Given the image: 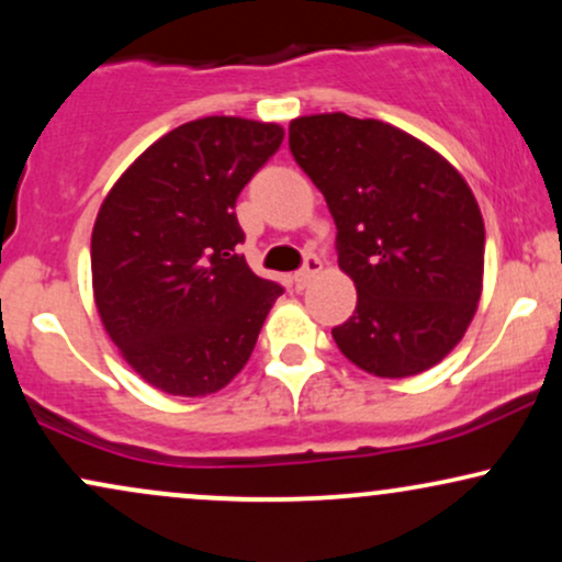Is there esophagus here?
Here are the masks:
<instances>
[{
  "label": "esophagus",
  "mask_w": 562,
  "mask_h": 562,
  "mask_svg": "<svg viewBox=\"0 0 562 562\" xmlns=\"http://www.w3.org/2000/svg\"><path fill=\"white\" fill-rule=\"evenodd\" d=\"M319 269H322V261H319V256L317 254H308L306 256V261H303V267L299 269V272L293 274V282H295V288H306L308 282L314 280V277L319 274Z\"/></svg>",
  "instance_id": "esophagus-1"
}]
</instances>
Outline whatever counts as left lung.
I'll return each mask as SVG.
<instances>
[{
    "mask_svg": "<svg viewBox=\"0 0 562 562\" xmlns=\"http://www.w3.org/2000/svg\"><path fill=\"white\" fill-rule=\"evenodd\" d=\"M290 153L330 209L357 308L333 338L378 378L441 362L483 282L481 209L460 171L402 128L346 113L290 121Z\"/></svg>",
    "mask_w": 562,
    "mask_h": 562,
    "instance_id": "1",
    "label": "left lung"
}]
</instances>
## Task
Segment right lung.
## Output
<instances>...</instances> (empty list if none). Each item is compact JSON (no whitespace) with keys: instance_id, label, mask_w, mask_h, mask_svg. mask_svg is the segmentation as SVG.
<instances>
[{"instance_id":"obj_1","label":"right lung","mask_w":562,"mask_h":562,"mask_svg":"<svg viewBox=\"0 0 562 562\" xmlns=\"http://www.w3.org/2000/svg\"><path fill=\"white\" fill-rule=\"evenodd\" d=\"M277 124L209 115L160 137L108 192L92 229L102 325L142 380L205 396L254 353L280 282L250 272L235 203L280 150Z\"/></svg>"}]
</instances>
